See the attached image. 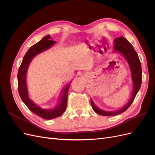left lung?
Here are the masks:
<instances>
[{"label": "left lung", "instance_id": "left-lung-1", "mask_svg": "<svg viewBox=\"0 0 155 155\" xmlns=\"http://www.w3.org/2000/svg\"><path fill=\"white\" fill-rule=\"evenodd\" d=\"M114 48L116 51H118L122 54L125 58L127 61V62L130 66V68L131 70V74H132V79L134 85L133 92L131 97L130 100L122 109L118 111L114 112H107L100 110L94 105L93 101L91 100V104L93 110H94L97 114H100L102 116H112L120 114L122 112L127 110L128 108L132 104L133 101H134V98L137 96L140 88L141 87L142 84V67L141 63L139 59L137 51L134 49L133 45H131L129 42L124 37H120L114 39Z\"/></svg>", "mask_w": 155, "mask_h": 155}]
</instances>
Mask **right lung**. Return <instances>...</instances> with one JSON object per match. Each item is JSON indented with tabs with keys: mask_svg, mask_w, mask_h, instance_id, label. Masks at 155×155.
Instances as JSON below:
<instances>
[{
	"mask_svg": "<svg viewBox=\"0 0 155 155\" xmlns=\"http://www.w3.org/2000/svg\"><path fill=\"white\" fill-rule=\"evenodd\" d=\"M50 38L51 37L50 35L45 36L39 42L33 45L28 50L24 58H23L22 62L19 69H18L17 74L18 91L21 100L31 112L46 120L54 119L61 116L66 110L68 100V92L70 88V85H67L66 88L64 89L61 101L57 107L51 110L43 109L36 105L29 98L26 87V76L28 67V65L34 57L42 51L50 48L55 43V41L50 40Z\"/></svg>",
	"mask_w": 155,
	"mask_h": 155,
	"instance_id": "1",
	"label": "right lung"
}]
</instances>
